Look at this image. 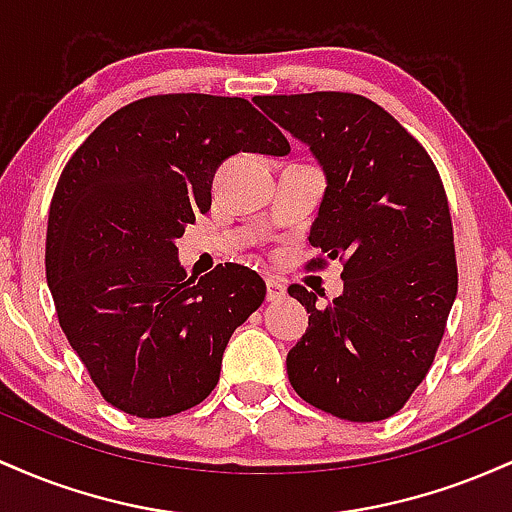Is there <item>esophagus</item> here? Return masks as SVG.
Listing matches in <instances>:
<instances>
[{"instance_id":"34e87169","label":"esophagus","mask_w":512,"mask_h":512,"mask_svg":"<svg viewBox=\"0 0 512 512\" xmlns=\"http://www.w3.org/2000/svg\"><path fill=\"white\" fill-rule=\"evenodd\" d=\"M286 296V286L276 279H267V301H281Z\"/></svg>"}]
</instances>
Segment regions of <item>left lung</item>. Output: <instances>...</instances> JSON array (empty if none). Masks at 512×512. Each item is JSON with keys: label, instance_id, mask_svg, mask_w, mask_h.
<instances>
[{"label": "left lung", "instance_id": "1", "mask_svg": "<svg viewBox=\"0 0 512 512\" xmlns=\"http://www.w3.org/2000/svg\"><path fill=\"white\" fill-rule=\"evenodd\" d=\"M310 146L327 175L308 267L344 264V293L317 308L301 284L308 330L286 356L298 397L344 421L397 414L421 385L457 296L443 180L426 149L368 98L342 91L255 96Z\"/></svg>", "mask_w": 512, "mask_h": 512}]
</instances>
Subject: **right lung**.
<instances>
[{
    "mask_svg": "<svg viewBox=\"0 0 512 512\" xmlns=\"http://www.w3.org/2000/svg\"><path fill=\"white\" fill-rule=\"evenodd\" d=\"M238 151L291 146L245 98L166 93L103 120L57 180L45 243L57 320L125 414L161 419L207 399L228 339L264 301L252 269L226 262L187 279L175 248Z\"/></svg>",
    "mask_w": 512,
    "mask_h": 512,
    "instance_id": "right-lung-1",
    "label": "right lung"
}]
</instances>
